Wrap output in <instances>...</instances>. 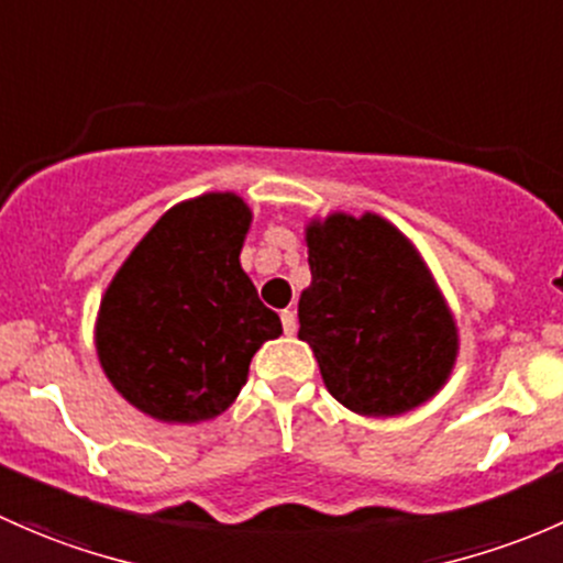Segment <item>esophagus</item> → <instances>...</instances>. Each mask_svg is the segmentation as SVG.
Instances as JSON below:
<instances>
[{
    "label": "esophagus",
    "mask_w": 563,
    "mask_h": 563,
    "mask_svg": "<svg viewBox=\"0 0 563 563\" xmlns=\"http://www.w3.org/2000/svg\"><path fill=\"white\" fill-rule=\"evenodd\" d=\"M282 328L284 333H295V328H298V322H295V311L292 309H284L282 311Z\"/></svg>",
    "instance_id": "34e87169"
}]
</instances>
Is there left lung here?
<instances>
[{"mask_svg": "<svg viewBox=\"0 0 563 563\" xmlns=\"http://www.w3.org/2000/svg\"><path fill=\"white\" fill-rule=\"evenodd\" d=\"M303 235L311 284L298 300V339L330 396L363 417L431 401L453 374L461 335L415 243L374 211L311 217Z\"/></svg>", "mask_w": 563, "mask_h": 563, "instance_id": "8db88e82", "label": "left lung"}]
</instances>
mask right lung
I'll list each match as a JSON object with an SVG mask.
<instances>
[{
    "mask_svg": "<svg viewBox=\"0 0 563 563\" xmlns=\"http://www.w3.org/2000/svg\"><path fill=\"white\" fill-rule=\"evenodd\" d=\"M252 208L206 192L167 208L102 292L95 350L113 390L167 426L228 411L254 352L282 335L241 268Z\"/></svg>",
    "mask_w": 563,
    "mask_h": 563,
    "instance_id": "right-lung-1",
    "label": "right lung"
}]
</instances>
